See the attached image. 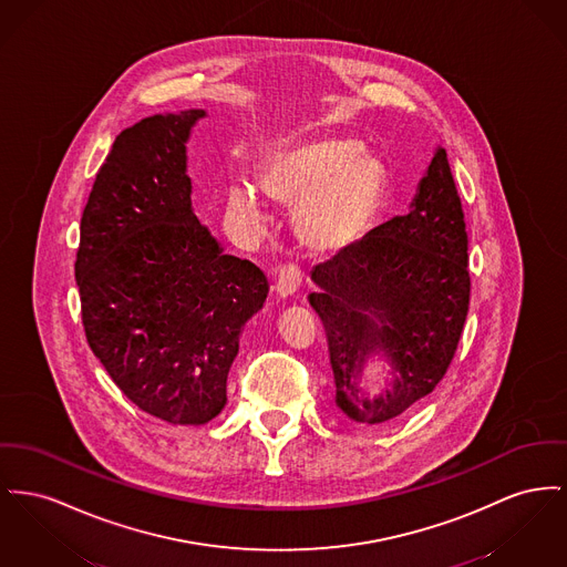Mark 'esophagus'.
<instances>
[{
  "mask_svg": "<svg viewBox=\"0 0 567 567\" xmlns=\"http://www.w3.org/2000/svg\"><path fill=\"white\" fill-rule=\"evenodd\" d=\"M301 285V271L296 266H282L276 271V293L280 298H289L293 296Z\"/></svg>",
  "mask_w": 567,
  "mask_h": 567,
  "instance_id": "obj_1",
  "label": "esophagus"
}]
</instances>
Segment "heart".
Returning <instances> with one entry per match:
<instances>
[{
  "instance_id": "obj_1",
  "label": "heart",
  "mask_w": 567,
  "mask_h": 567,
  "mask_svg": "<svg viewBox=\"0 0 567 567\" xmlns=\"http://www.w3.org/2000/svg\"><path fill=\"white\" fill-rule=\"evenodd\" d=\"M259 179L271 199L298 209L296 235L308 252L340 257L370 234L388 173L360 141L319 136L274 156ZM229 209L250 231L266 229V203L250 186L229 190Z\"/></svg>"
}]
</instances>
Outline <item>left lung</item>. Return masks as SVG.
<instances>
[{"mask_svg":"<svg viewBox=\"0 0 567 567\" xmlns=\"http://www.w3.org/2000/svg\"><path fill=\"white\" fill-rule=\"evenodd\" d=\"M465 214L447 154L436 147L406 216L312 269L310 306L321 317L336 404L353 422L385 426L429 396L450 367L468 310ZM370 354L395 374L370 400L359 379Z\"/></svg>","mask_w":567,"mask_h":567,"instance_id":"left-lung-1","label":"left lung"}]
</instances>
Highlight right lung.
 Wrapping results in <instances>:
<instances>
[{
  "label": "right lung",
  "mask_w": 567,
  "mask_h": 567,
  "mask_svg": "<svg viewBox=\"0 0 567 567\" xmlns=\"http://www.w3.org/2000/svg\"><path fill=\"white\" fill-rule=\"evenodd\" d=\"M203 109L152 115L117 134L81 218L74 276L94 355L134 404L199 426L227 404L239 333L266 274L193 212L186 141Z\"/></svg>",
  "instance_id": "right-lung-1"
}]
</instances>
